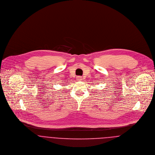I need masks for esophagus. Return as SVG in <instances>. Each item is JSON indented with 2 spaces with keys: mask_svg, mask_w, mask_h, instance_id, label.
Listing matches in <instances>:
<instances>
[{
  "mask_svg": "<svg viewBox=\"0 0 155 155\" xmlns=\"http://www.w3.org/2000/svg\"><path fill=\"white\" fill-rule=\"evenodd\" d=\"M82 76H78V77H77V79H78V81H82Z\"/></svg>",
  "mask_w": 155,
  "mask_h": 155,
  "instance_id": "1",
  "label": "esophagus"
}]
</instances>
